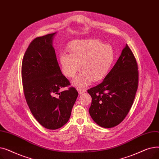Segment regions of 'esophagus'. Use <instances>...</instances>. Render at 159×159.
<instances>
[{
	"label": "esophagus",
	"instance_id": "1",
	"mask_svg": "<svg viewBox=\"0 0 159 159\" xmlns=\"http://www.w3.org/2000/svg\"><path fill=\"white\" fill-rule=\"evenodd\" d=\"M78 91H79V94H82L83 93H84L86 91V89H83V88H79L78 89Z\"/></svg>",
	"mask_w": 159,
	"mask_h": 159
}]
</instances>
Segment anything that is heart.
<instances>
[{
    "instance_id": "obj_1",
    "label": "heart",
    "mask_w": 159,
    "mask_h": 159,
    "mask_svg": "<svg viewBox=\"0 0 159 159\" xmlns=\"http://www.w3.org/2000/svg\"><path fill=\"white\" fill-rule=\"evenodd\" d=\"M70 53L59 55L64 74L73 78L80 70L82 73L73 81L78 87L88 86L92 81L102 80L109 72L115 59L114 50L109 44L97 39L78 40L71 42L68 46Z\"/></svg>"
}]
</instances>
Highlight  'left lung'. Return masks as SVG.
Returning <instances> with one entry per match:
<instances>
[{"label":"left lung","instance_id":"obj_1","mask_svg":"<svg viewBox=\"0 0 159 159\" xmlns=\"http://www.w3.org/2000/svg\"><path fill=\"white\" fill-rule=\"evenodd\" d=\"M138 84L137 62L126 44L104 80L88 90L92 98L89 112L95 122L105 128L119 124L131 109Z\"/></svg>","mask_w":159,"mask_h":159}]
</instances>
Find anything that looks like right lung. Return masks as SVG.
<instances>
[{"label":"right lung","mask_w":159,"mask_h":159,"mask_svg":"<svg viewBox=\"0 0 159 159\" xmlns=\"http://www.w3.org/2000/svg\"><path fill=\"white\" fill-rule=\"evenodd\" d=\"M56 33L35 38L24 53L22 62L24 93L35 119L48 129L63 126L70 119L78 97L75 88L64 76L52 46Z\"/></svg>","instance_id":"right-lung-1"}]
</instances>
